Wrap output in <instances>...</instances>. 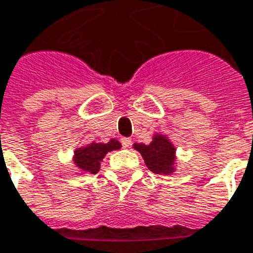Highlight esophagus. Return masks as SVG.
<instances>
[{
	"label": "esophagus",
	"instance_id": "1",
	"mask_svg": "<svg viewBox=\"0 0 253 253\" xmlns=\"http://www.w3.org/2000/svg\"><path fill=\"white\" fill-rule=\"evenodd\" d=\"M121 141L122 145H123V148H128V146L131 145V138H128V137H123Z\"/></svg>",
	"mask_w": 253,
	"mask_h": 253
}]
</instances>
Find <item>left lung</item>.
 <instances>
[{"label":"left lung","instance_id":"1","mask_svg":"<svg viewBox=\"0 0 253 253\" xmlns=\"http://www.w3.org/2000/svg\"><path fill=\"white\" fill-rule=\"evenodd\" d=\"M132 148L141 153L146 167L155 174L169 175L176 169V149L164 134L155 132L151 144H132Z\"/></svg>","mask_w":253,"mask_h":253}]
</instances>
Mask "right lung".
<instances>
[{
  "mask_svg": "<svg viewBox=\"0 0 253 253\" xmlns=\"http://www.w3.org/2000/svg\"><path fill=\"white\" fill-rule=\"evenodd\" d=\"M122 144L118 139H109L108 142H91L81 148H75L72 162L81 172L96 174L100 169V163L108 152L121 149Z\"/></svg>",
  "mask_w": 253,
  "mask_h": 253,
  "instance_id": "add662e5",
  "label": "right lung"
}]
</instances>
